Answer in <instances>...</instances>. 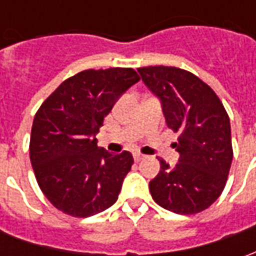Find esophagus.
<instances>
[{
    "mask_svg": "<svg viewBox=\"0 0 256 256\" xmlns=\"http://www.w3.org/2000/svg\"><path fill=\"white\" fill-rule=\"evenodd\" d=\"M133 156H134V160H136V162H141L145 158V155L140 154V152H134Z\"/></svg>",
    "mask_w": 256,
    "mask_h": 256,
    "instance_id": "obj_1",
    "label": "esophagus"
}]
</instances>
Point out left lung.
I'll return each mask as SVG.
<instances>
[{"mask_svg": "<svg viewBox=\"0 0 256 256\" xmlns=\"http://www.w3.org/2000/svg\"><path fill=\"white\" fill-rule=\"evenodd\" d=\"M145 86L160 100L168 128L180 133L178 163L163 159L150 182L156 203L176 214L208 208L225 188L230 170V122L215 92L202 79L177 67L138 68Z\"/></svg>", "mask_w": 256, "mask_h": 256, "instance_id": "1", "label": "left lung"}]
</instances>
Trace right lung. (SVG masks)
<instances>
[{"label": "right lung", "mask_w": 256, "mask_h": 256, "mask_svg": "<svg viewBox=\"0 0 256 256\" xmlns=\"http://www.w3.org/2000/svg\"><path fill=\"white\" fill-rule=\"evenodd\" d=\"M138 80L133 68L86 70L66 79L38 110L30 160L40 188L58 210L86 218L118 200L133 156L98 148L96 134L119 97Z\"/></svg>", "instance_id": "add662e5"}]
</instances>
